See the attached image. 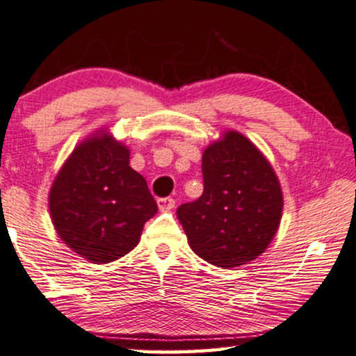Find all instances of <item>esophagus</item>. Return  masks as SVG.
I'll return each mask as SVG.
<instances>
[{
  "label": "esophagus",
  "mask_w": 356,
  "mask_h": 356,
  "mask_svg": "<svg viewBox=\"0 0 356 356\" xmlns=\"http://www.w3.org/2000/svg\"><path fill=\"white\" fill-rule=\"evenodd\" d=\"M174 204H176V202H174V198L171 197H164L158 200V207L161 211H169V209L174 208Z\"/></svg>",
  "instance_id": "esophagus-1"
}]
</instances>
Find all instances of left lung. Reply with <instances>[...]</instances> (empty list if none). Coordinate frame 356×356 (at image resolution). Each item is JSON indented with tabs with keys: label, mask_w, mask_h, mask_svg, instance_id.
<instances>
[{
	"label": "left lung",
	"mask_w": 356,
	"mask_h": 356,
	"mask_svg": "<svg viewBox=\"0 0 356 356\" xmlns=\"http://www.w3.org/2000/svg\"><path fill=\"white\" fill-rule=\"evenodd\" d=\"M203 195L177 208L190 247L204 261L237 268L259 257L282 216V192L266 158L238 132L209 145Z\"/></svg>",
	"instance_id": "left-lung-1"
}]
</instances>
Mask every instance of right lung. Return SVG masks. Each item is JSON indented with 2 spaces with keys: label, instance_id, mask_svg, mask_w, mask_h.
<instances>
[{
  "label": "right lung",
  "instance_id": "obj_1",
  "mask_svg": "<svg viewBox=\"0 0 356 356\" xmlns=\"http://www.w3.org/2000/svg\"><path fill=\"white\" fill-rule=\"evenodd\" d=\"M156 211L147 180L129 166V149L111 137H93L74 149L49 192L59 237L99 264L129 253Z\"/></svg>",
  "mask_w": 356,
  "mask_h": 356
}]
</instances>
